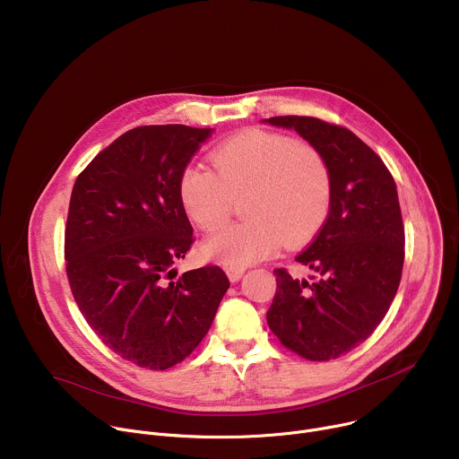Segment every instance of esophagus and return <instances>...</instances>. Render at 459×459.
Listing matches in <instances>:
<instances>
[{
	"label": "esophagus",
	"mask_w": 459,
	"mask_h": 459,
	"mask_svg": "<svg viewBox=\"0 0 459 459\" xmlns=\"http://www.w3.org/2000/svg\"><path fill=\"white\" fill-rule=\"evenodd\" d=\"M225 273H227L229 280H230L232 283H236V281H239V280L243 278L245 269H232V267H227V269H225Z\"/></svg>",
	"instance_id": "esophagus-1"
}]
</instances>
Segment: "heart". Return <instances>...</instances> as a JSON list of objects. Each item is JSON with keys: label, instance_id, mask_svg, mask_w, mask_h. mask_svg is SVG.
Here are the masks:
<instances>
[{"label": "heart", "instance_id": "b5f03b06", "mask_svg": "<svg viewBox=\"0 0 459 459\" xmlns=\"http://www.w3.org/2000/svg\"><path fill=\"white\" fill-rule=\"evenodd\" d=\"M216 172L200 163L179 178L181 204L204 230L229 221L243 198V221L212 232L204 254L245 269L276 252L281 239L298 245L325 223L333 205V172L323 152L294 138L248 128L212 152Z\"/></svg>", "mask_w": 459, "mask_h": 459}]
</instances>
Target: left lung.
Returning a JSON list of instances; mask_svg holds the SVG:
<instances>
[{
  "label": "left lung",
  "mask_w": 459,
  "mask_h": 459,
  "mask_svg": "<svg viewBox=\"0 0 459 459\" xmlns=\"http://www.w3.org/2000/svg\"><path fill=\"white\" fill-rule=\"evenodd\" d=\"M264 123L290 128L331 165L333 205L316 239L296 261L314 276L276 269L267 323L296 354L326 361L363 343L394 299L405 259V229L394 178L351 130L308 116Z\"/></svg>",
  "instance_id": "1"
}]
</instances>
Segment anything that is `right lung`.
<instances>
[{
    "mask_svg": "<svg viewBox=\"0 0 459 459\" xmlns=\"http://www.w3.org/2000/svg\"><path fill=\"white\" fill-rule=\"evenodd\" d=\"M212 128L128 130L78 176L65 230L74 299L123 359L152 370L183 361L209 333L229 278L220 267L176 278L192 245L179 178Z\"/></svg>",
    "mask_w": 459,
    "mask_h": 459,
    "instance_id": "right-lung-1",
    "label": "right lung"
}]
</instances>
